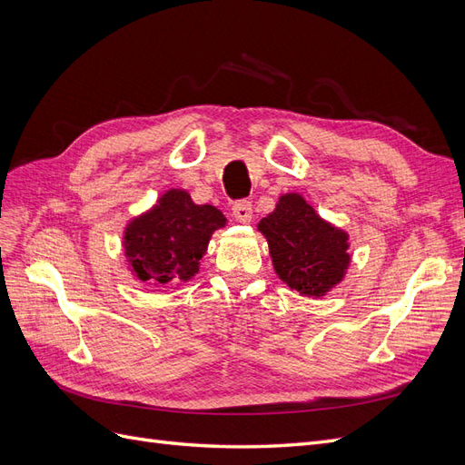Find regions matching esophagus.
<instances>
[{"mask_svg":"<svg viewBox=\"0 0 465 465\" xmlns=\"http://www.w3.org/2000/svg\"><path fill=\"white\" fill-rule=\"evenodd\" d=\"M252 213H254V207H252V202H248V200H238L232 205V217L238 223H250Z\"/></svg>","mask_w":465,"mask_h":465,"instance_id":"34e87169","label":"esophagus"}]
</instances>
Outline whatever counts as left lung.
Segmentation results:
<instances>
[{"mask_svg":"<svg viewBox=\"0 0 465 465\" xmlns=\"http://www.w3.org/2000/svg\"><path fill=\"white\" fill-rule=\"evenodd\" d=\"M258 229L270 244L277 275L304 297H323L343 279L351 260L349 238L320 219L302 195H281Z\"/></svg>","mask_w":465,"mask_h":465,"instance_id":"left-lung-1","label":"left lung"}]
</instances>
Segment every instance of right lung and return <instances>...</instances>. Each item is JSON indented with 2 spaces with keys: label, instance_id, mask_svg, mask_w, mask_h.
Returning a JSON list of instances; mask_svg holds the SVG:
<instances>
[{
  "label": "right lung",
  "instance_id": "1",
  "mask_svg": "<svg viewBox=\"0 0 465 465\" xmlns=\"http://www.w3.org/2000/svg\"><path fill=\"white\" fill-rule=\"evenodd\" d=\"M213 205H195L184 190H168L145 215L134 219L124 236L134 275L151 285H176L200 270L209 238L224 227Z\"/></svg>",
  "mask_w": 465,
  "mask_h": 465
}]
</instances>
